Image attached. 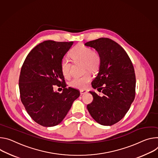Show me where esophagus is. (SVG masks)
I'll use <instances>...</instances> for the list:
<instances>
[{
  "instance_id": "obj_1",
  "label": "esophagus",
  "mask_w": 158,
  "mask_h": 158,
  "mask_svg": "<svg viewBox=\"0 0 158 158\" xmlns=\"http://www.w3.org/2000/svg\"><path fill=\"white\" fill-rule=\"evenodd\" d=\"M80 94L81 95H83V94H85L86 93V90H80Z\"/></svg>"
}]
</instances>
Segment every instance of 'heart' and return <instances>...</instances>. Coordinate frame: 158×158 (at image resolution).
Returning <instances> with one entry per match:
<instances>
[{"label": "heart", "instance_id": "obj_1", "mask_svg": "<svg viewBox=\"0 0 158 158\" xmlns=\"http://www.w3.org/2000/svg\"><path fill=\"white\" fill-rule=\"evenodd\" d=\"M70 58L74 63H81L84 72H97L101 65V56L98 52L93 51L92 49L83 44L76 45L69 53ZM61 70L63 76L68 78L70 76L72 63L67 59L63 58L61 61ZM91 80V76L89 73L80 77L74 78L69 85L73 88L85 89Z\"/></svg>", "mask_w": 158, "mask_h": 158}]
</instances>
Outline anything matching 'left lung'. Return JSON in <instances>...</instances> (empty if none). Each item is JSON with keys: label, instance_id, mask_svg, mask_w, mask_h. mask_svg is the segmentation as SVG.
Wrapping results in <instances>:
<instances>
[{"label": "left lung", "instance_id": "1", "mask_svg": "<svg viewBox=\"0 0 158 158\" xmlns=\"http://www.w3.org/2000/svg\"><path fill=\"white\" fill-rule=\"evenodd\" d=\"M95 49L101 56L99 72L92 81L95 92L92 102L87 105L90 114L98 124L112 126L123 118L135 95V75L132 63L126 51L114 41L101 38L85 44Z\"/></svg>", "mask_w": 158, "mask_h": 158}]
</instances>
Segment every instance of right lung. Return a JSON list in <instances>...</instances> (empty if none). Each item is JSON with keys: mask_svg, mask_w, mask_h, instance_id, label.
<instances>
[{"mask_svg": "<svg viewBox=\"0 0 158 158\" xmlns=\"http://www.w3.org/2000/svg\"><path fill=\"white\" fill-rule=\"evenodd\" d=\"M73 42L45 41L26 56L19 80L21 100L33 120L44 127L58 125L66 115L80 91L66 88L61 61ZM64 88L54 92L53 85Z\"/></svg>", "mask_w": 158, "mask_h": 158, "instance_id": "obj_1", "label": "right lung"}]
</instances>
